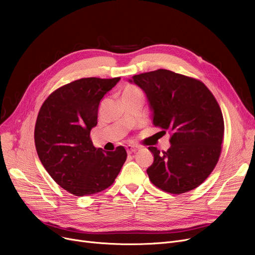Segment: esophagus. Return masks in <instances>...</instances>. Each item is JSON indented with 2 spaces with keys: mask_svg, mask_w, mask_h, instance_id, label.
Masks as SVG:
<instances>
[{
  "mask_svg": "<svg viewBox=\"0 0 255 255\" xmlns=\"http://www.w3.org/2000/svg\"><path fill=\"white\" fill-rule=\"evenodd\" d=\"M139 148H137V146H134V145H127L126 146V151L128 154H132V153H136L138 151Z\"/></svg>",
  "mask_w": 255,
  "mask_h": 255,
  "instance_id": "34e87169",
  "label": "esophagus"
}]
</instances>
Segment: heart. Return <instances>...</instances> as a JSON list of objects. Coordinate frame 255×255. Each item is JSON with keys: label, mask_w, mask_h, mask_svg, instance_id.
I'll return each instance as SVG.
<instances>
[{"label": "heart", "mask_w": 255, "mask_h": 255, "mask_svg": "<svg viewBox=\"0 0 255 255\" xmlns=\"http://www.w3.org/2000/svg\"><path fill=\"white\" fill-rule=\"evenodd\" d=\"M140 90L135 86H127L122 92V98H132V97H141Z\"/></svg>", "instance_id": "obj_1"}]
</instances>
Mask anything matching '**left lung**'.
Listing matches in <instances>:
<instances>
[{
    "mask_svg": "<svg viewBox=\"0 0 255 255\" xmlns=\"http://www.w3.org/2000/svg\"><path fill=\"white\" fill-rule=\"evenodd\" d=\"M129 82L145 93L154 126L170 133L167 151L149 146L154 155L146 169L150 181L172 194L193 190L211 175L221 154L224 122L217 100L200 80L166 69Z\"/></svg>",
    "mask_w": 255,
    "mask_h": 255,
    "instance_id": "1",
    "label": "left lung"
}]
</instances>
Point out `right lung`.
<instances>
[{"label": "right lung", "instance_id": "add662e5", "mask_svg": "<svg viewBox=\"0 0 255 255\" xmlns=\"http://www.w3.org/2000/svg\"><path fill=\"white\" fill-rule=\"evenodd\" d=\"M120 79L74 80L53 91L39 111L34 132L38 157L55 182L76 196L109 188L126 161L124 146L103 152L90 137L100 100Z\"/></svg>", "mask_w": 255, "mask_h": 255}]
</instances>
